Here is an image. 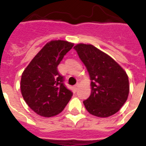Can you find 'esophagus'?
I'll use <instances>...</instances> for the list:
<instances>
[{
    "label": "esophagus",
    "instance_id": "34e87169",
    "mask_svg": "<svg viewBox=\"0 0 146 146\" xmlns=\"http://www.w3.org/2000/svg\"><path fill=\"white\" fill-rule=\"evenodd\" d=\"M78 87H79V83H76V84L75 86H74V89H75L76 90H77Z\"/></svg>",
    "mask_w": 146,
    "mask_h": 146
}]
</instances>
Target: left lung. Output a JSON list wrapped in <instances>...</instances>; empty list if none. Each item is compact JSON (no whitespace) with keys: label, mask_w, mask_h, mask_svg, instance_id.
Here are the masks:
<instances>
[{"label":"left lung","mask_w":146,"mask_h":146,"mask_svg":"<svg viewBox=\"0 0 146 146\" xmlns=\"http://www.w3.org/2000/svg\"><path fill=\"white\" fill-rule=\"evenodd\" d=\"M89 72L91 95L83 102L89 113L99 117L116 113L129 96V79L126 71L109 55L92 44L74 47Z\"/></svg>","instance_id":"1"}]
</instances>
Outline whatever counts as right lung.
<instances>
[{
    "label": "right lung",
    "instance_id": "obj_1",
    "mask_svg": "<svg viewBox=\"0 0 146 146\" xmlns=\"http://www.w3.org/2000/svg\"><path fill=\"white\" fill-rule=\"evenodd\" d=\"M73 44L64 40L48 42L22 73V96L38 115L44 117L57 115L73 96L64 85V77L58 73L57 66Z\"/></svg>",
    "mask_w": 146,
    "mask_h": 146
}]
</instances>
